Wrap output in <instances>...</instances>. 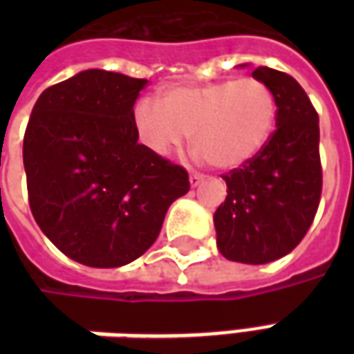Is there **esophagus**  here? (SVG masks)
<instances>
[{"label": "esophagus", "instance_id": "obj_1", "mask_svg": "<svg viewBox=\"0 0 354 354\" xmlns=\"http://www.w3.org/2000/svg\"><path fill=\"white\" fill-rule=\"evenodd\" d=\"M203 182H205V176L199 174V172H193L192 176H189V184H192V187H197V185H201Z\"/></svg>", "mask_w": 354, "mask_h": 354}]
</instances>
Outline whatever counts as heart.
Masks as SVG:
<instances>
[{"label": "heart", "mask_w": 354, "mask_h": 354, "mask_svg": "<svg viewBox=\"0 0 354 354\" xmlns=\"http://www.w3.org/2000/svg\"><path fill=\"white\" fill-rule=\"evenodd\" d=\"M277 98L256 77L201 85H170L159 100L142 98L134 108L140 140L167 155L192 134L195 155L216 169H235L260 153L277 124Z\"/></svg>", "instance_id": "heart-1"}]
</instances>
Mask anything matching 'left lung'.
<instances>
[{"mask_svg":"<svg viewBox=\"0 0 354 354\" xmlns=\"http://www.w3.org/2000/svg\"><path fill=\"white\" fill-rule=\"evenodd\" d=\"M277 98V131L250 161L223 174L227 197L214 214L223 258L269 263L292 252L311 227L322 193L319 115L292 75L260 66L252 72Z\"/></svg>","mask_w":354,"mask_h":354,"instance_id":"1","label":"left lung"}]
</instances>
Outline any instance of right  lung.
Returning a JSON list of instances; mask_svg holds the SVG:
<instances>
[{"label": "right lung", "instance_id": "right-lung-1", "mask_svg": "<svg viewBox=\"0 0 354 354\" xmlns=\"http://www.w3.org/2000/svg\"><path fill=\"white\" fill-rule=\"evenodd\" d=\"M147 80L85 70L45 88L24 134L28 201L53 245L88 267L131 263L189 192L187 170L138 144Z\"/></svg>", "mask_w": 354, "mask_h": 354}]
</instances>
